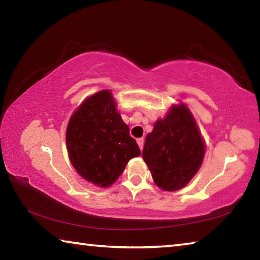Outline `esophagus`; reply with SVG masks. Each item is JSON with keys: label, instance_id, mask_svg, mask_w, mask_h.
I'll return each instance as SVG.
<instances>
[{"label": "esophagus", "instance_id": "34e87169", "mask_svg": "<svg viewBox=\"0 0 260 260\" xmlns=\"http://www.w3.org/2000/svg\"><path fill=\"white\" fill-rule=\"evenodd\" d=\"M136 142H138L140 149H141V150H142V149H143V144H144V140H143V139H138V141H136Z\"/></svg>", "mask_w": 260, "mask_h": 260}]
</instances>
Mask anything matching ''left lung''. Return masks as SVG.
<instances>
[{"label":"left lung","mask_w":260,"mask_h":260,"mask_svg":"<svg viewBox=\"0 0 260 260\" xmlns=\"http://www.w3.org/2000/svg\"><path fill=\"white\" fill-rule=\"evenodd\" d=\"M204 142L186 105H174L147 135L142 157L153 181L162 190L174 191L190 181L202 165Z\"/></svg>","instance_id":"obj_1"}]
</instances>
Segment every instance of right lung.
<instances>
[{
	"label": "right lung",
	"instance_id": "obj_1",
	"mask_svg": "<svg viewBox=\"0 0 260 260\" xmlns=\"http://www.w3.org/2000/svg\"><path fill=\"white\" fill-rule=\"evenodd\" d=\"M67 147L77 172L103 188L111 186L129 159L141 153L109 90L88 98L73 113L67 129Z\"/></svg>",
	"mask_w": 260,
	"mask_h": 260
}]
</instances>
